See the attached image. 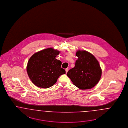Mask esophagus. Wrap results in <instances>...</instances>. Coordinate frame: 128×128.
I'll use <instances>...</instances> for the list:
<instances>
[{
    "label": "esophagus",
    "instance_id": "esophagus-1",
    "mask_svg": "<svg viewBox=\"0 0 128 128\" xmlns=\"http://www.w3.org/2000/svg\"><path fill=\"white\" fill-rule=\"evenodd\" d=\"M66 70V73H67L68 72V68H66V70Z\"/></svg>",
    "mask_w": 128,
    "mask_h": 128
}]
</instances>
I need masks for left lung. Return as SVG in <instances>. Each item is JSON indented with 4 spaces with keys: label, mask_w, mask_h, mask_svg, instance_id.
Instances as JSON below:
<instances>
[{
    "label": "left lung",
    "mask_w": 128,
    "mask_h": 128,
    "mask_svg": "<svg viewBox=\"0 0 128 128\" xmlns=\"http://www.w3.org/2000/svg\"><path fill=\"white\" fill-rule=\"evenodd\" d=\"M76 55L78 59L75 66L66 75L79 88H92L97 84L101 78L102 70L99 63L92 54L85 50H78Z\"/></svg>",
    "instance_id": "1"
}]
</instances>
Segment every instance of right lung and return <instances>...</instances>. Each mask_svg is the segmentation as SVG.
I'll list each match as a JSON object with an SVG mask.
<instances>
[{
	"mask_svg": "<svg viewBox=\"0 0 128 128\" xmlns=\"http://www.w3.org/2000/svg\"><path fill=\"white\" fill-rule=\"evenodd\" d=\"M60 51L48 48L31 56L26 71L31 82L36 86L46 88L52 86L60 75L66 73L61 68L62 62L56 58Z\"/></svg>",
	"mask_w": 128,
	"mask_h": 128,
	"instance_id": "right-lung-1",
	"label": "right lung"
}]
</instances>
